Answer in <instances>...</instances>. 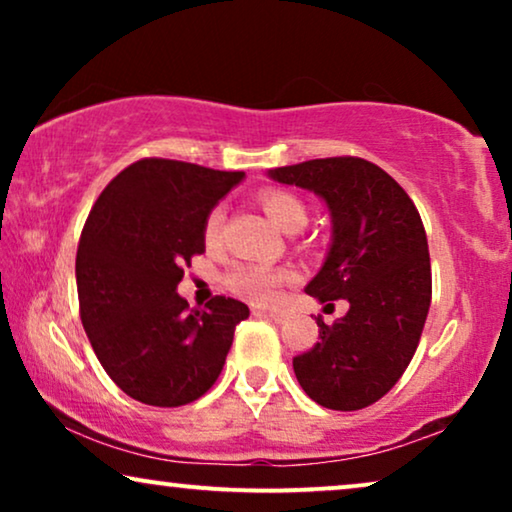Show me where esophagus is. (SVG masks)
I'll return each instance as SVG.
<instances>
[{"label":"esophagus","mask_w":512,"mask_h":512,"mask_svg":"<svg viewBox=\"0 0 512 512\" xmlns=\"http://www.w3.org/2000/svg\"><path fill=\"white\" fill-rule=\"evenodd\" d=\"M256 314H261V317H268L272 321H277V324H282V321L289 317V314L282 312V310H256Z\"/></svg>","instance_id":"obj_1"}]
</instances>
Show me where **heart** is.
<instances>
[{
  "instance_id": "heart-1",
  "label": "heart",
  "mask_w": 512,
  "mask_h": 512,
  "mask_svg": "<svg viewBox=\"0 0 512 512\" xmlns=\"http://www.w3.org/2000/svg\"><path fill=\"white\" fill-rule=\"evenodd\" d=\"M263 212L268 214V219L275 223L277 228L286 230V233H296L307 223V205L298 195L286 193V191H263L258 195ZM223 228V209L214 207L207 214L205 226H202V237H205L207 247H214L221 237ZM291 275L286 270L270 268V265L261 263H237L235 268L226 272V286L235 296H240L249 303H272L277 298L279 286L289 282Z\"/></svg>"
}]
</instances>
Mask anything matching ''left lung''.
<instances>
[{"instance_id": "left-lung-1", "label": "left lung", "mask_w": 512, "mask_h": 512, "mask_svg": "<svg viewBox=\"0 0 512 512\" xmlns=\"http://www.w3.org/2000/svg\"><path fill=\"white\" fill-rule=\"evenodd\" d=\"M279 184L314 191L328 205L333 240L305 291L349 310L293 359L300 387L331 410H361L387 394L408 368L431 305L424 223L410 195L363 158H317L270 170Z\"/></svg>"}]
</instances>
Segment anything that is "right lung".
<instances>
[{"label": "right lung", "instance_id": "right-lung-1", "mask_svg": "<svg viewBox=\"0 0 512 512\" xmlns=\"http://www.w3.org/2000/svg\"><path fill=\"white\" fill-rule=\"evenodd\" d=\"M244 172L142 158L109 181L76 251L81 324L102 368L130 398L179 408L221 375L249 307L214 296L188 307L184 265L205 251L207 214Z\"/></svg>", "mask_w": 512, "mask_h": 512}]
</instances>
